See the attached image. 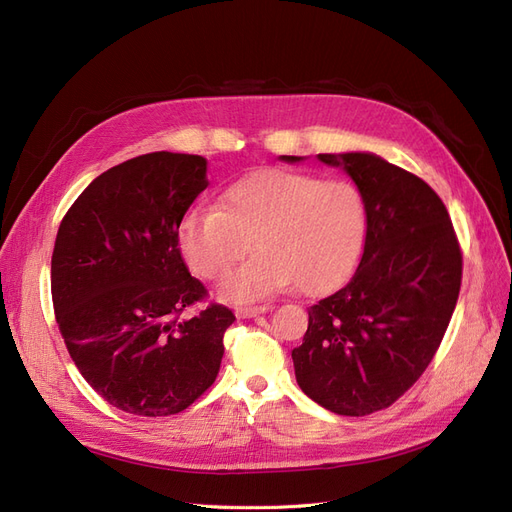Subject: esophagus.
I'll use <instances>...</instances> for the list:
<instances>
[{
    "instance_id": "esophagus-1",
    "label": "esophagus",
    "mask_w": 512,
    "mask_h": 512,
    "mask_svg": "<svg viewBox=\"0 0 512 512\" xmlns=\"http://www.w3.org/2000/svg\"><path fill=\"white\" fill-rule=\"evenodd\" d=\"M268 310H270L268 304H263V306H244V308H238L236 314H238L240 318H253V316H259V314L268 312Z\"/></svg>"
}]
</instances>
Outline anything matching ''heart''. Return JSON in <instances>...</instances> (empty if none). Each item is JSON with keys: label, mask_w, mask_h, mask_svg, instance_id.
Masks as SVG:
<instances>
[{"label": "heart", "mask_w": 512, "mask_h": 512, "mask_svg": "<svg viewBox=\"0 0 512 512\" xmlns=\"http://www.w3.org/2000/svg\"><path fill=\"white\" fill-rule=\"evenodd\" d=\"M365 204L344 179L295 170H259L236 181L223 208H194L179 227L181 253L198 276H227L221 295L251 301L295 285L308 295L342 282L361 253Z\"/></svg>", "instance_id": "b5f03b06"}]
</instances>
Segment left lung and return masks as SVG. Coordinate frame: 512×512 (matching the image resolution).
<instances>
[{
	"instance_id": "1",
	"label": "left lung",
	"mask_w": 512,
	"mask_h": 512,
	"mask_svg": "<svg viewBox=\"0 0 512 512\" xmlns=\"http://www.w3.org/2000/svg\"><path fill=\"white\" fill-rule=\"evenodd\" d=\"M299 162V156H282ZM361 192L367 236L346 285L308 310L299 388L337 415L390 407L437 354L462 285V251L434 189L380 156L318 154Z\"/></svg>"
}]
</instances>
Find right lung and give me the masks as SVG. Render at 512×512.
Listing matches in <instances>:
<instances>
[{
    "instance_id": "add662e5",
    "label": "right lung",
    "mask_w": 512,
    "mask_h": 512,
    "mask_svg": "<svg viewBox=\"0 0 512 512\" xmlns=\"http://www.w3.org/2000/svg\"><path fill=\"white\" fill-rule=\"evenodd\" d=\"M206 160L137 156L105 170L71 204L52 251V304L84 380L132 415L160 418L213 386L236 316L211 304L179 249V225L204 192Z\"/></svg>"
}]
</instances>
